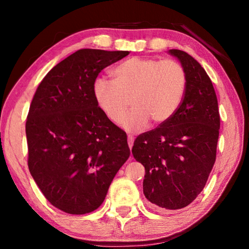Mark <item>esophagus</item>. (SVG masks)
I'll list each match as a JSON object with an SVG mask.
<instances>
[{
  "instance_id": "esophagus-1",
  "label": "esophagus",
  "mask_w": 249,
  "mask_h": 249,
  "mask_svg": "<svg viewBox=\"0 0 249 249\" xmlns=\"http://www.w3.org/2000/svg\"><path fill=\"white\" fill-rule=\"evenodd\" d=\"M128 145H129V148H132V145H134V137H132L131 135H128Z\"/></svg>"
}]
</instances>
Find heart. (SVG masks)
Returning <instances> with one entry per match:
<instances>
[{"label": "heart", "instance_id": "heart-1", "mask_svg": "<svg viewBox=\"0 0 249 249\" xmlns=\"http://www.w3.org/2000/svg\"><path fill=\"white\" fill-rule=\"evenodd\" d=\"M114 81L100 78L93 87L94 100L105 117L128 131H141L152 121L154 125L168 122L177 113L185 97L187 74L175 60L134 56L112 70Z\"/></svg>", "mask_w": 249, "mask_h": 249}]
</instances>
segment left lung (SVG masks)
I'll return each mask as SVG.
<instances>
[{
  "instance_id": "obj_1",
  "label": "left lung",
  "mask_w": 249,
  "mask_h": 249,
  "mask_svg": "<svg viewBox=\"0 0 249 249\" xmlns=\"http://www.w3.org/2000/svg\"><path fill=\"white\" fill-rule=\"evenodd\" d=\"M187 74L181 107L165 124L139 135L132 146L145 166L142 192L153 207L179 210L205 187L216 158L220 114L215 90L204 68L180 50H170Z\"/></svg>"
}]
</instances>
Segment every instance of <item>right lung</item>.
<instances>
[{
	"instance_id": "1",
	"label": "right lung",
	"mask_w": 249,
	"mask_h": 249,
	"mask_svg": "<svg viewBox=\"0 0 249 249\" xmlns=\"http://www.w3.org/2000/svg\"><path fill=\"white\" fill-rule=\"evenodd\" d=\"M128 51L79 50L44 77L26 121L28 168L53 206L69 214L101 206L129 155L127 135L94 100L95 80Z\"/></svg>"
}]
</instances>
